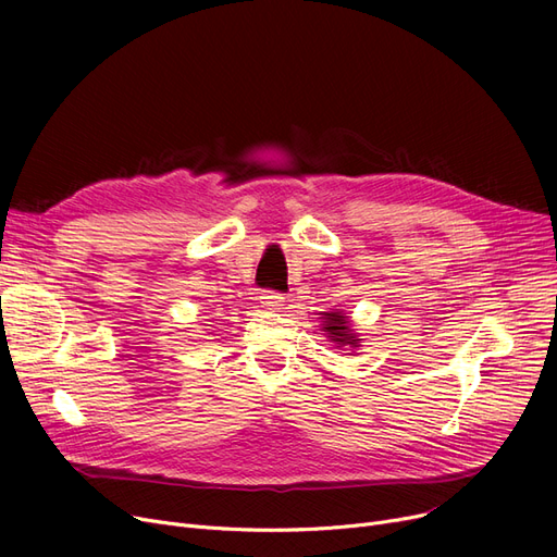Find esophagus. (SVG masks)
I'll list each match as a JSON object with an SVG mask.
<instances>
[{
    "label": "esophagus",
    "mask_w": 557,
    "mask_h": 557,
    "mask_svg": "<svg viewBox=\"0 0 557 557\" xmlns=\"http://www.w3.org/2000/svg\"><path fill=\"white\" fill-rule=\"evenodd\" d=\"M284 302H286V298H284V296H280V294H273V290H267V294L261 296V307L273 309V311L282 309V307H284Z\"/></svg>",
    "instance_id": "1"
}]
</instances>
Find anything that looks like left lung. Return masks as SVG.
<instances>
[{"instance_id": "1", "label": "left lung", "mask_w": 557, "mask_h": 557, "mask_svg": "<svg viewBox=\"0 0 557 557\" xmlns=\"http://www.w3.org/2000/svg\"><path fill=\"white\" fill-rule=\"evenodd\" d=\"M320 330L325 332V336L336 345V347H349L355 352L357 347H361L363 338L355 332L352 327V318H349L343 309L334 311H323L320 313Z\"/></svg>"}]
</instances>
